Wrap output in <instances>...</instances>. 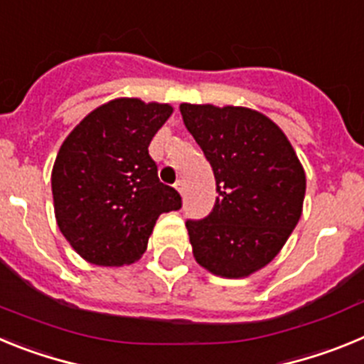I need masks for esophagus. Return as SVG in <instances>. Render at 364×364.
<instances>
[{
	"label": "esophagus",
	"mask_w": 364,
	"mask_h": 364,
	"mask_svg": "<svg viewBox=\"0 0 364 364\" xmlns=\"http://www.w3.org/2000/svg\"><path fill=\"white\" fill-rule=\"evenodd\" d=\"M175 188H176V191L180 193V195H184V193H186V184L182 182V180H176Z\"/></svg>",
	"instance_id": "obj_1"
}]
</instances>
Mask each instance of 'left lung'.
<instances>
[{
  "label": "left lung",
  "mask_w": 364,
  "mask_h": 364,
  "mask_svg": "<svg viewBox=\"0 0 364 364\" xmlns=\"http://www.w3.org/2000/svg\"><path fill=\"white\" fill-rule=\"evenodd\" d=\"M180 112L211 164L213 210L186 228L202 268L240 279L281 252L302 213L306 176L286 134L247 107L182 104Z\"/></svg>",
  "instance_id": "8db88e82"
}]
</instances>
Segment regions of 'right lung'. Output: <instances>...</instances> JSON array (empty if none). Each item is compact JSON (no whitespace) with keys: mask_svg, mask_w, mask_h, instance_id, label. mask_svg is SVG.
Here are the masks:
<instances>
[{"mask_svg":"<svg viewBox=\"0 0 364 364\" xmlns=\"http://www.w3.org/2000/svg\"><path fill=\"white\" fill-rule=\"evenodd\" d=\"M171 112L167 104L112 100L89 112L58 151L50 178L58 228L87 262L131 264L146 252L156 218L182 208L147 151Z\"/></svg>","mask_w":364,"mask_h":364,"instance_id":"1","label":"right lung"}]
</instances>
